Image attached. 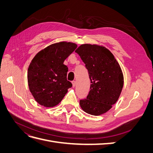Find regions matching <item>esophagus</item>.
<instances>
[{"label":"esophagus","mask_w":153,"mask_h":153,"mask_svg":"<svg viewBox=\"0 0 153 153\" xmlns=\"http://www.w3.org/2000/svg\"><path fill=\"white\" fill-rule=\"evenodd\" d=\"M72 84H73V87H75L76 85V82L75 81H73L72 82Z\"/></svg>","instance_id":"obj_1"}]
</instances>
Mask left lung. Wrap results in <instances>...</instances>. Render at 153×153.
<instances>
[{
    "label": "left lung",
    "mask_w": 153,
    "mask_h": 153,
    "mask_svg": "<svg viewBox=\"0 0 153 153\" xmlns=\"http://www.w3.org/2000/svg\"><path fill=\"white\" fill-rule=\"evenodd\" d=\"M75 52L85 64L91 80L87 98L80 100L85 112L100 115L106 113L116 103L124 84V76L117 60L103 46L83 44Z\"/></svg>",
    "instance_id": "8db88e82"
}]
</instances>
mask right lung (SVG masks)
<instances>
[{
	"label": "right lung",
	"instance_id": "1",
	"mask_svg": "<svg viewBox=\"0 0 153 153\" xmlns=\"http://www.w3.org/2000/svg\"><path fill=\"white\" fill-rule=\"evenodd\" d=\"M76 47V44L66 41L53 43L32 59L27 80L32 95L39 105L45 107L57 105L72 87L66 78L68 68L63 63Z\"/></svg>",
	"mask_w": 153,
	"mask_h": 153
}]
</instances>
